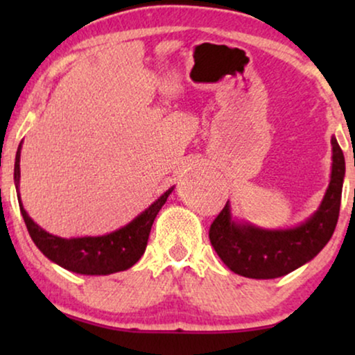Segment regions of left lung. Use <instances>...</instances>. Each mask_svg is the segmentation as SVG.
Masks as SVG:
<instances>
[{
  "label": "left lung",
  "mask_w": 355,
  "mask_h": 355,
  "mask_svg": "<svg viewBox=\"0 0 355 355\" xmlns=\"http://www.w3.org/2000/svg\"><path fill=\"white\" fill-rule=\"evenodd\" d=\"M331 179L318 210L291 230H260L237 223L230 202L210 226V242L225 265L234 273L254 279L279 278L307 263L328 244L336 227L346 163L338 140L331 137Z\"/></svg>",
  "instance_id": "1"
}]
</instances>
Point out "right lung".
Masks as SVG:
<instances>
[{
    "instance_id": "add662e5",
    "label": "right lung",
    "mask_w": 355,
    "mask_h": 355,
    "mask_svg": "<svg viewBox=\"0 0 355 355\" xmlns=\"http://www.w3.org/2000/svg\"><path fill=\"white\" fill-rule=\"evenodd\" d=\"M21 147L22 145H19L16 163H14V182H16L19 207H21L27 231L42 254L46 259L55 261L56 265L79 275H111L128 270L134 263H137L140 257L144 255L145 247H147L150 230H152L155 218H157L158 211L162 210V207L174 187L168 189L147 210L140 213L135 220L118 231L105 236L64 239V237L53 236L45 230H42L24 210L21 196H19Z\"/></svg>"
}]
</instances>
